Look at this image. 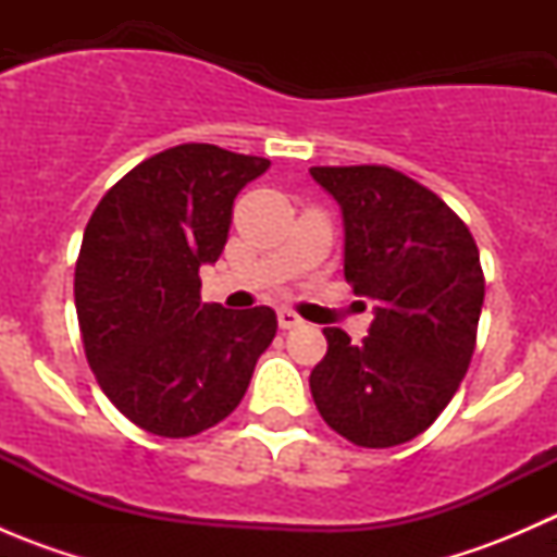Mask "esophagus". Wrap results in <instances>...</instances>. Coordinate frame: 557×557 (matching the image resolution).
<instances>
[{
    "label": "esophagus",
    "instance_id": "obj_1",
    "mask_svg": "<svg viewBox=\"0 0 557 557\" xmlns=\"http://www.w3.org/2000/svg\"><path fill=\"white\" fill-rule=\"evenodd\" d=\"M277 323L283 331H290V329H299V325H305V320L299 318L294 310H280L277 312Z\"/></svg>",
    "mask_w": 557,
    "mask_h": 557
}]
</instances>
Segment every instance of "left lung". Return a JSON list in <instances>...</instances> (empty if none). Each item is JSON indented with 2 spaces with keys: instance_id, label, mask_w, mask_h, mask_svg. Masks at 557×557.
I'll list each match as a JSON object with an SVG mask.
<instances>
[{
  "instance_id": "left-lung-1",
  "label": "left lung",
  "mask_w": 557,
  "mask_h": 557,
  "mask_svg": "<svg viewBox=\"0 0 557 557\" xmlns=\"http://www.w3.org/2000/svg\"><path fill=\"white\" fill-rule=\"evenodd\" d=\"M345 218V280L377 301L352 345L323 329L310 391L320 418L358 447H396L423 434L466 377L485 274L469 226L425 185L380 164L312 166Z\"/></svg>"
}]
</instances>
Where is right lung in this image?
<instances>
[{
    "instance_id": "obj_1",
    "label": "right lung",
    "mask_w": 557,
    "mask_h": 557,
    "mask_svg": "<svg viewBox=\"0 0 557 557\" xmlns=\"http://www.w3.org/2000/svg\"><path fill=\"white\" fill-rule=\"evenodd\" d=\"M269 170L261 156L185 143L102 196L75 263L83 347L104 396L134 425L185 440L237 409L277 334L269 307L201 301V263L228 239L232 207Z\"/></svg>"
}]
</instances>
